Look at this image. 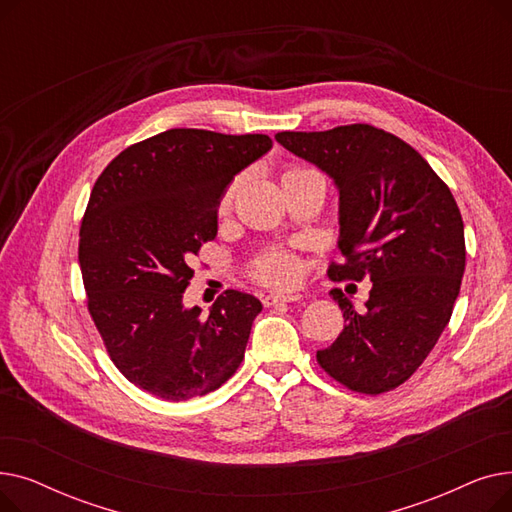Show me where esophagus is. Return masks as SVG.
<instances>
[{"instance_id":"obj_1","label":"esophagus","mask_w":512,"mask_h":512,"mask_svg":"<svg viewBox=\"0 0 512 512\" xmlns=\"http://www.w3.org/2000/svg\"><path fill=\"white\" fill-rule=\"evenodd\" d=\"M297 301H301V294H297V292H272L263 297L265 307H272L278 303H297Z\"/></svg>"}]
</instances>
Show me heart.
<instances>
[{
    "instance_id": "1",
    "label": "heart",
    "mask_w": 512,
    "mask_h": 512,
    "mask_svg": "<svg viewBox=\"0 0 512 512\" xmlns=\"http://www.w3.org/2000/svg\"><path fill=\"white\" fill-rule=\"evenodd\" d=\"M305 172H311V170L290 168V170L284 174V178L297 176V174H305ZM234 193H236V182L226 188V193H224L222 199H220V209H222V211H226V209L232 205ZM255 276H257L261 282H265V284L284 286V284H290V282L297 280V276H299V263H297V259H294L292 255H288V253H270V255L263 257V259L257 263Z\"/></svg>"
}]
</instances>
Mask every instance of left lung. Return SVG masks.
Returning <instances> with one entry per match:
<instances>
[{"mask_svg": "<svg viewBox=\"0 0 512 512\" xmlns=\"http://www.w3.org/2000/svg\"><path fill=\"white\" fill-rule=\"evenodd\" d=\"M276 141L326 172L340 195L332 278L373 282L357 311L340 288L344 330L317 351L336 382L382 394L407 382L448 326L465 274V226L450 188L402 139L369 124L278 132Z\"/></svg>", "mask_w": 512, "mask_h": 512, "instance_id": "left-lung-1", "label": "left lung"}]
</instances>
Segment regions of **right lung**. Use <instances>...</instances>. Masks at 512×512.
Here are the masks:
<instances>
[{
	"mask_svg": "<svg viewBox=\"0 0 512 512\" xmlns=\"http://www.w3.org/2000/svg\"><path fill=\"white\" fill-rule=\"evenodd\" d=\"M272 145L172 128L124 149L93 186L78 240L89 313L124 378L157 398L218 390L245 357L259 299L228 290L203 315L182 297L226 188Z\"/></svg>",
	"mask_w": 512,
	"mask_h": 512,
	"instance_id": "1",
	"label": "right lung"
}]
</instances>
